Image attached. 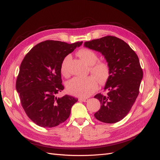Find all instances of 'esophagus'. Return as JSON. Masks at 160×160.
<instances>
[{
  "label": "esophagus",
  "instance_id": "esophagus-1",
  "mask_svg": "<svg viewBox=\"0 0 160 160\" xmlns=\"http://www.w3.org/2000/svg\"><path fill=\"white\" fill-rule=\"evenodd\" d=\"M89 99L88 98H81L79 99V101H83V102H87Z\"/></svg>",
  "mask_w": 160,
  "mask_h": 160
}]
</instances>
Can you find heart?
<instances>
[{
	"label": "heart",
	"instance_id": "heart-1",
	"mask_svg": "<svg viewBox=\"0 0 160 160\" xmlns=\"http://www.w3.org/2000/svg\"><path fill=\"white\" fill-rule=\"evenodd\" d=\"M77 55L90 65V71L94 75L88 77H75L67 83V89L69 93L75 96L85 98L95 92L98 89L99 82L104 84L110 77L111 69L108 62L98 61L99 57L94 51L88 48H83L77 52ZM71 60V55H68L64 57L61 65V72L65 77L70 75L69 64Z\"/></svg>",
	"mask_w": 160,
	"mask_h": 160
}]
</instances>
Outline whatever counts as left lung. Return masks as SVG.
I'll use <instances>...</instances> for the list:
<instances>
[{
  "label": "left lung",
  "instance_id": "left-lung-1",
  "mask_svg": "<svg viewBox=\"0 0 160 160\" xmlns=\"http://www.w3.org/2000/svg\"><path fill=\"white\" fill-rule=\"evenodd\" d=\"M84 46L100 52L111 69L104 88L107 95L94 97L101 105L95 118L103 123L118 122L129 112L139 93L143 71L139 58L128 43L113 36L87 41Z\"/></svg>",
  "mask_w": 160,
  "mask_h": 160
}]
</instances>
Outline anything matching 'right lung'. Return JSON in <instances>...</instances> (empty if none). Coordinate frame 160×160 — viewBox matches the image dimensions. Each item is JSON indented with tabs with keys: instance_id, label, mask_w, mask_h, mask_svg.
<instances>
[{
	"instance_id": "add662e5",
	"label": "right lung",
	"mask_w": 160,
	"mask_h": 160,
	"mask_svg": "<svg viewBox=\"0 0 160 160\" xmlns=\"http://www.w3.org/2000/svg\"><path fill=\"white\" fill-rule=\"evenodd\" d=\"M83 42L68 44L47 40L33 47L24 57L16 81L22 107L32 122L42 128H53L68 119L78 99L65 95L61 65L62 59Z\"/></svg>"
}]
</instances>
